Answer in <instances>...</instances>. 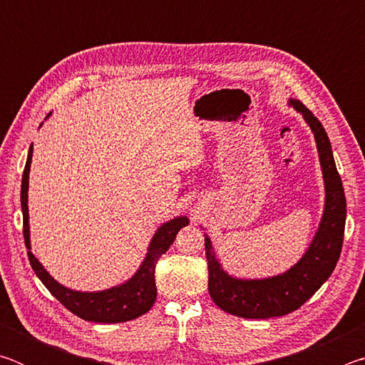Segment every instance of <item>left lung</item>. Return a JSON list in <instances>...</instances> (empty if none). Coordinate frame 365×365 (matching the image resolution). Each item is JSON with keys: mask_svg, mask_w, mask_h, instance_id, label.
<instances>
[{"mask_svg": "<svg viewBox=\"0 0 365 365\" xmlns=\"http://www.w3.org/2000/svg\"><path fill=\"white\" fill-rule=\"evenodd\" d=\"M289 104L302 114L316 138L325 182L324 215L304 256L285 274L262 280H243L228 275L220 267L211 240L206 235L209 294L222 311L243 319L280 317L299 309L335 270L343 246L346 197L329 135L317 117L301 101L289 100Z\"/></svg>", "mask_w": 365, "mask_h": 365, "instance_id": "8db88e82", "label": "left lung"}]
</instances>
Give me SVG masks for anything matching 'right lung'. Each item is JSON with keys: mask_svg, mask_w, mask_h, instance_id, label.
Listing matches in <instances>:
<instances>
[{"mask_svg": "<svg viewBox=\"0 0 365 365\" xmlns=\"http://www.w3.org/2000/svg\"><path fill=\"white\" fill-rule=\"evenodd\" d=\"M49 114L46 115V119ZM34 145L30 146L26 169L22 175V187H21V205L24 215V240L29 250V261L32 265L36 277L41 280L49 293L56 298L61 304L69 309L72 314H76L80 319L88 320V322H100V324H117L127 322L140 316H143L153 307L156 301V282H154V269L159 257L170 248L174 243L178 230L182 227L188 225L187 217H175L158 228L148 248L145 261L141 262L140 269L137 270L130 280L122 283L119 287L104 289V292L93 293H82L73 292L61 285L51 275L48 274L45 267L38 262L32 251H30V230H29V174H30V163H32Z\"/></svg>", "mask_w": 365, "mask_h": 365, "instance_id": "1", "label": "right lung"}]
</instances>
